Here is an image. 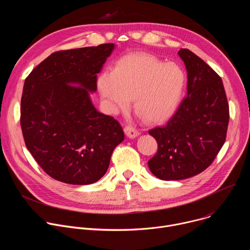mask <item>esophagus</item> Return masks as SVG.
Returning a JSON list of instances; mask_svg holds the SVG:
<instances>
[{"label":"esophagus","instance_id":"esophagus-1","mask_svg":"<svg viewBox=\"0 0 250 250\" xmlns=\"http://www.w3.org/2000/svg\"><path fill=\"white\" fill-rule=\"evenodd\" d=\"M125 134L128 138H134V137L139 135V131L137 129H135L134 127L129 126V125L125 127Z\"/></svg>","mask_w":250,"mask_h":250}]
</instances>
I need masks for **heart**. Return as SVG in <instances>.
<instances>
[{
	"label": "heart",
	"instance_id": "obj_1",
	"mask_svg": "<svg viewBox=\"0 0 250 250\" xmlns=\"http://www.w3.org/2000/svg\"><path fill=\"white\" fill-rule=\"evenodd\" d=\"M186 83L183 68L147 53L122 57L113 73L104 72L97 86L106 110L118 114L133 100L134 111L148 124L168 121L180 104Z\"/></svg>",
	"mask_w": 250,
	"mask_h": 250
}]
</instances>
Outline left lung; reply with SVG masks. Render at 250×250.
Returning <instances> with one entry per match:
<instances>
[{
  "label": "left lung",
  "mask_w": 250,
  "mask_h": 250,
  "mask_svg": "<svg viewBox=\"0 0 250 250\" xmlns=\"http://www.w3.org/2000/svg\"><path fill=\"white\" fill-rule=\"evenodd\" d=\"M178 55L187 70V97L166 125L148 132L158 145L147 162L164 181L183 180L207 169L223 147L229 120L221 77L191 50Z\"/></svg>",
  "instance_id": "1"
}]
</instances>
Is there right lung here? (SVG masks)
I'll return each mask as SVG.
<instances>
[{
    "label": "right lung",
    "instance_id": "right-lung-1",
    "mask_svg": "<svg viewBox=\"0 0 250 250\" xmlns=\"http://www.w3.org/2000/svg\"><path fill=\"white\" fill-rule=\"evenodd\" d=\"M114 49V43H104L52 53L24 81L21 125L25 146L57 181L97 182L125 139L119 122L100 113L90 97Z\"/></svg>",
    "mask_w": 250,
    "mask_h": 250
}]
</instances>
